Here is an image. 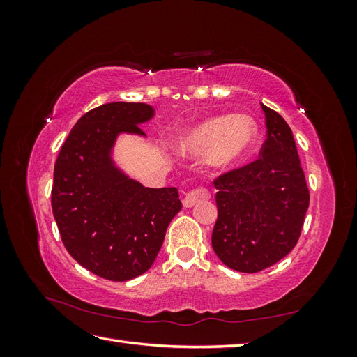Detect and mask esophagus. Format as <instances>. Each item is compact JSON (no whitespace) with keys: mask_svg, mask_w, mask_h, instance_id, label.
<instances>
[{"mask_svg":"<svg viewBox=\"0 0 357 357\" xmlns=\"http://www.w3.org/2000/svg\"><path fill=\"white\" fill-rule=\"evenodd\" d=\"M210 198H211V192L205 186H198L186 193L185 198H183V205L189 208V207H193L195 204H198L199 201H205Z\"/></svg>","mask_w":357,"mask_h":357,"instance_id":"1","label":"esophagus"}]
</instances>
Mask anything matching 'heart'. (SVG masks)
I'll use <instances>...</instances> for the list:
<instances>
[{
    "label": "heart",
    "instance_id": "b5f03b06",
    "mask_svg": "<svg viewBox=\"0 0 357 357\" xmlns=\"http://www.w3.org/2000/svg\"><path fill=\"white\" fill-rule=\"evenodd\" d=\"M256 134V125L248 116L211 117L183 137L178 149L181 153L193 156L208 153L211 164L229 168L250 152Z\"/></svg>",
    "mask_w": 357,
    "mask_h": 357
}]
</instances>
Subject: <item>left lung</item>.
I'll use <instances>...</instances> for the list:
<instances>
[{
    "label": "left lung",
    "mask_w": 357,
    "mask_h": 357,
    "mask_svg": "<svg viewBox=\"0 0 357 357\" xmlns=\"http://www.w3.org/2000/svg\"><path fill=\"white\" fill-rule=\"evenodd\" d=\"M266 138L259 158L218 176L213 183L218 220L211 245L235 271L259 273L296 245L310 192L291 129L262 104Z\"/></svg>",
    "instance_id": "left-lung-1"
}]
</instances>
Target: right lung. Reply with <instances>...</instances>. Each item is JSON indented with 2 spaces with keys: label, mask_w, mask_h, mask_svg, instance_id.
<instances>
[{
  "label": "right lung",
  "mask_w": 357,
  "mask_h": 357,
  "mask_svg": "<svg viewBox=\"0 0 357 357\" xmlns=\"http://www.w3.org/2000/svg\"><path fill=\"white\" fill-rule=\"evenodd\" d=\"M152 116L143 102L96 107L74 125L55 162L52 211L62 243L82 266L110 282L152 266L181 210L177 188H144L112 164L117 134L144 135L138 123Z\"/></svg>",
  "instance_id": "right-lung-1"
}]
</instances>
